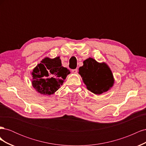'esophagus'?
<instances>
[{
    "label": "esophagus",
    "instance_id": "34e87169",
    "mask_svg": "<svg viewBox=\"0 0 146 146\" xmlns=\"http://www.w3.org/2000/svg\"><path fill=\"white\" fill-rule=\"evenodd\" d=\"M77 72H78V69H72V72L73 73V74H77Z\"/></svg>",
    "mask_w": 146,
    "mask_h": 146
}]
</instances>
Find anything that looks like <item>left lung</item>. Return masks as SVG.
I'll return each instance as SVG.
<instances>
[{
    "mask_svg": "<svg viewBox=\"0 0 146 146\" xmlns=\"http://www.w3.org/2000/svg\"><path fill=\"white\" fill-rule=\"evenodd\" d=\"M78 70L87 89L96 95L108 91L114 83L111 70L104 62L99 63L92 58H87Z\"/></svg>",
    "mask_w": 146,
    "mask_h": 146,
    "instance_id": "obj_1",
    "label": "left lung"
}]
</instances>
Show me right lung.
I'll list each match as a JSON object with an SVG mask.
<instances>
[{
	"label": "right lung",
	"instance_id": "right-lung-1",
	"mask_svg": "<svg viewBox=\"0 0 146 146\" xmlns=\"http://www.w3.org/2000/svg\"><path fill=\"white\" fill-rule=\"evenodd\" d=\"M70 73L62 66L60 56L52 59L46 57L31 73L32 86L38 93L50 96L59 89Z\"/></svg>",
	"mask_w": 146,
	"mask_h": 146
}]
</instances>
